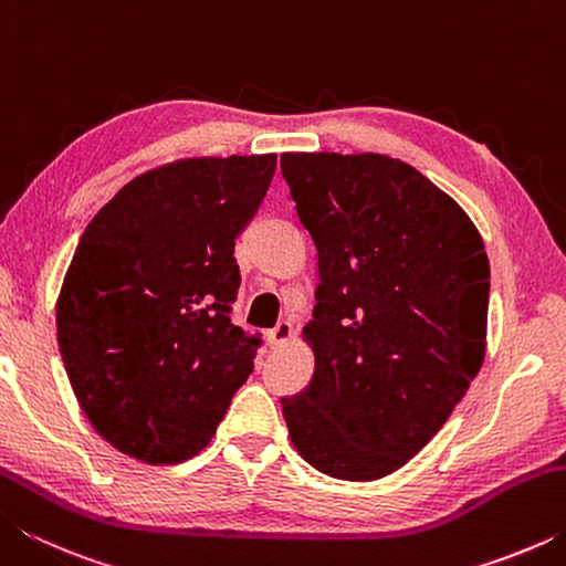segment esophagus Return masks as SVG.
Segmentation results:
<instances>
[{
  "mask_svg": "<svg viewBox=\"0 0 566 566\" xmlns=\"http://www.w3.org/2000/svg\"><path fill=\"white\" fill-rule=\"evenodd\" d=\"M294 337V329L290 322H280L274 329L266 332V342H270V347H282Z\"/></svg>",
  "mask_w": 566,
  "mask_h": 566,
  "instance_id": "esophagus-1",
  "label": "esophagus"
}]
</instances>
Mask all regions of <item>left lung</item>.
Listing matches in <instances>:
<instances>
[{
	"mask_svg": "<svg viewBox=\"0 0 566 566\" xmlns=\"http://www.w3.org/2000/svg\"><path fill=\"white\" fill-rule=\"evenodd\" d=\"M317 247L304 337L314 375L282 397L292 444L319 472L371 482L405 467L484 361L490 260L472 219L387 155H282Z\"/></svg>",
	"mask_w": 566,
	"mask_h": 566,
	"instance_id": "1",
	"label": "left lung"
}]
</instances>
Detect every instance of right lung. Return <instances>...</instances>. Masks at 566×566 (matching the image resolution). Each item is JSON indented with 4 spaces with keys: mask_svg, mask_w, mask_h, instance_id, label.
I'll list each match as a JSON object with an SVG mask.
<instances>
[{
    "mask_svg": "<svg viewBox=\"0 0 566 566\" xmlns=\"http://www.w3.org/2000/svg\"><path fill=\"white\" fill-rule=\"evenodd\" d=\"M274 169L276 155L171 161L124 185L84 229L56 337L82 411L122 454H199L252 375L262 339L232 322L234 239Z\"/></svg>",
    "mask_w": 566,
    "mask_h": 566,
    "instance_id": "right-lung-1",
    "label": "right lung"
}]
</instances>
